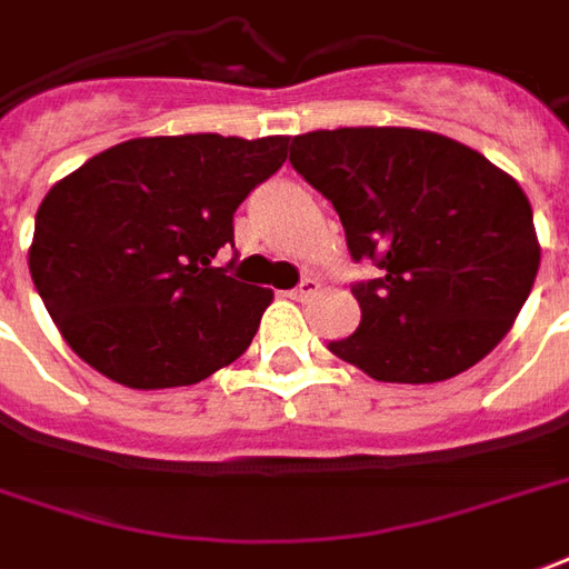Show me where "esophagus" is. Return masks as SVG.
Returning <instances> with one entry per match:
<instances>
[{"instance_id": "esophagus-1", "label": "esophagus", "mask_w": 569, "mask_h": 569, "mask_svg": "<svg viewBox=\"0 0 569 569\" xmlns=\"http://www.w3.org/2000/svg\"><path fill=\"white\" fill-rule=\"evenodd\" d=\"M318 290H321V281L315 279V276H306V279L300 281V284H297V288L290 290V297H293V300H312V297H318Z\"/></svg>"}]
</instances>
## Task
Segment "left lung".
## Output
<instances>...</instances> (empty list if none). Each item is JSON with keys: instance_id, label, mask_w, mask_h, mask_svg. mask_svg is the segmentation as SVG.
<instances>
[{"instance_id": "1", "label": "left lung", "mask_w": 569, "mask_h": 569, "mask_svg": "<svg viewBox=\"0 0 569 569\" xmlns=\"http://www.w3.org/2000/svg\"><path fill=\"white\" fill-rule=\"evenodd\" d=\"M290 163L333 202L355 260L360 327L330 351L376 381H446L516 325L540 239L516 178L449 136L339 127L293 136Z\"/></svg>"}]
</instances>
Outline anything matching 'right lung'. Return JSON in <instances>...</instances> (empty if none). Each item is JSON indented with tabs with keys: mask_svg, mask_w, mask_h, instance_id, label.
<instances>
[{
	"mask_svg": "<svg viewBox=\"0 0 569 569\" xmlns=\"http://www.w3.org/2000/svg\"><path fill=\"white\" fill-rule=\"evenodd\" d=\"M288 136H144L90 157L36 211L29 272L78 358L136 391L209 379L251 346L272 290L218 267L233 211Z\"/></svg>",
	"mask_w": 569,
	"mask_h": 569,
	"instance_id": "1",
	"label": "right lung"
}]
</instances>
